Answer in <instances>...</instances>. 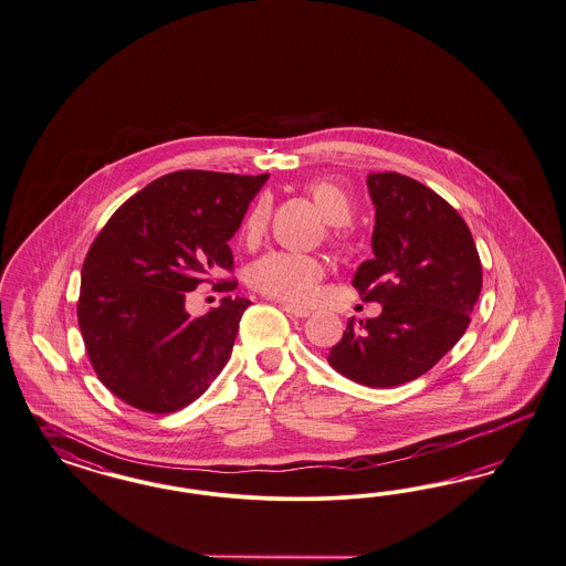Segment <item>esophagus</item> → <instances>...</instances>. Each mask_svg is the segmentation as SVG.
Wrapping results in <instances>:
<instances>
[{
    "mask_svg": "<svg viewBox=\"0 0 566 566\" xmlns=\"http://www.w3.org/2000/svg\"><path fill=\"white\" fill-rule=\"evenodd\" d=\"M280 307H282V312H286L289 315H293V317H307V315H310V310L294 307V305H286V303H282Z\"/></svg>",
    "mask_w": 566,
    "mask_h": 566,
    "instance_id": "esophagus-1",
    "label": "esophagus"
}]
</instances>
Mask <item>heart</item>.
I'll return each mask as SVG.
<instances>
[{
    "label": "heart",
    "mask_w": 566,
    "mask_h": 566,
    "mask_svg": "<svg viewBox=\"0 0 566 566\" xmlns=\"http://www.w3.org/2000/svg\"><path fill=\"white\" fill-rule=\"evenodd\" d=\"M307 192L315 200L317 209L338 228L349 223L353 217L352 196L343 186L332 179H315L307 186ZM268 226V202L261 198L247 214L242 235L254 244ZM326 275V265L315 254L272 251L256 259L249 272V280L256 293L265 294L289 305H310L319 293V284Z\"/></svg>",
    "instance_id": "obj_1"
}]
</instances>
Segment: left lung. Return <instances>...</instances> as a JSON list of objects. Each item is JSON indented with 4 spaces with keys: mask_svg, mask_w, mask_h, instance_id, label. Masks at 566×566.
I'll use <instances>...</instances> for the list:
<instances>
[{
    "mask_svg": "<svg viewBox=\"0 0 566 566\" xmlns=\"http://www.w3.org/2000/svg\"><path fill=\"white\" fill-rule=\"evenodd\" d=\"M376 223L374 259L353 286L364 301L382 303L366 322L349 319L328 364L371 389L416 380L462 338L483 270L467 221L446 198L408 176H368Z\"/></svg>",
    "mask_w": 566,
    "mask_h": 566,
    "instance_id": "left-lung-1",
    "label": "left lung"
}]
</instances>
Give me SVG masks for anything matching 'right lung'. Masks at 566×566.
Returning a JSON list of instances; mask_svg holds the SVG:
<instances>
[{"mask_svg": "<svg viewBox=\"0 0 566 566\" xmlns=\"http://www.w3.org/2000/svg\"><path fill=\"white\" fill-rule=\"evenodd\" d=\"M263 176L174 171L125 200L92 242L81 270L78 328L99 382L148 413L196 401L232 355L251 301L223 296L205 315L186 294L217 268L234 272L228 240ZM219 280V293L235 289Z\"/></svg>", "mask_w": 566, "mask_h": 566, "instance_id": "1", "label": "right lung"}]
</instances>
